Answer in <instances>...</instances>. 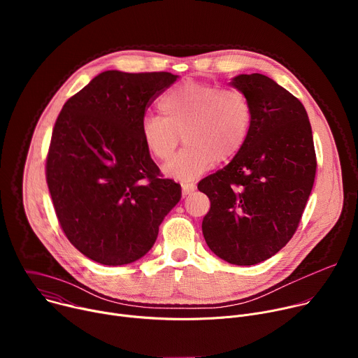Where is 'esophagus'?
<instances>
[{"instance_id": "esophagus-1", "label": "esophagus", "mask_w": 358, "mask_h": 358, "mask_svg": "<svg viewBox=\"0 0 358 358\" xmlns=\"http://www.w3.org/2000/svg\"><path fill=\"white\" fill-rule=\"evenodd\" d=\"M181 189H182V196H187V195H189L195 189V184L184 182V184H181Z\"/></svg>"}]
</instances>
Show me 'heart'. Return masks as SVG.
Listing matches in <instances>:
<instances>
[{"mask_svg":"<svg viewBox=\"0 0 358 358\" xmlns=\"http://www.w3.org/2000/svg\"><path fill=\"white\" fill-rule=\"evenodd\" d=\"M163 117L145 116L140 134L148 155L159 162L171 157L180 143L187 144L164 167L163 173L189 182L211 170L218 162L236 156L246 143L252 109L236 89L188 80L162 96Z\"/></svg>","mask_w":358,"mask_h":358,"instance_id":"obj_1","label":"heart"}]
</instances>
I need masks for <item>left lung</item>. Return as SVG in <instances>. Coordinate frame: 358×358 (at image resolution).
<instances>
[{
	"instance_id": "8db88e82",
	"label": "left lung",
	"mask_w": 358,
	"mask_h": 358,
	"mask_svg": "<svg viewBox=\"0 0 358 358\" xmlns=\"http://www.w3.org/2000/svg\"><path fill=\"white\" fill-rule=\"evenodd\" d=\"M231 86L252 109L246 143L228 166L201 180L211 210L202 234L218 258L261 264L293 236L316 176L312 126L300 100L261 75H238Z\"/></svg>"
}]
</instances>
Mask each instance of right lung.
Listing matches in <instances>:
<instances>
[{"label":"right lung","instance_id":"1","mask_svg":"<svg viewBox=\"0 0 358 358\" xmlns=\"http://www.w3.org/2000/svg\"><path fill=\"white\" fill-rule=\"evenodd\" d=\"M178 75L106 71L64 105L50 138L46 182L59 224L89 259L120 266L155 245L180 184L160 178L140 124Z\"/></svg>","mask_w":358,"mask_h":358}]
</instances>
